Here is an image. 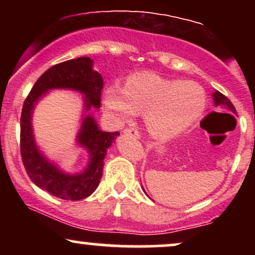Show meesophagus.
Here are the masks:
<instances>
[{
    "mask_svg": "<svg viewBox=\"0 0 255 255\" xmlns=\"http://www.w3.org/2000/svg\"><path fill=\"white\" fill-rule=\"evenodd\" d=\"M124 133L126 134V135H130L133 137H139V131H137L136 129H134V128H126V129L124 130Z\"/></svg>",
    "mask_w": 255,
    "mask_h": 255,
    "instance_id": "esophagus-1",
    "label": "esophagus"
}]
</instances>
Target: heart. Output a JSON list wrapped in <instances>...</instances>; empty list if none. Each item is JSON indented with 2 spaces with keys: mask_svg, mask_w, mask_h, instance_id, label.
Listing matches in <instances>:
<instances>
[{
  "mask_svg": "<svg viewBox=\"0 0 255 255\" xmlns=\"http://www.w3.org/2000/svg\"><path fill=\"white\" fill-rule=\"evenodd\" d=\"M206 93L193 81L169 80L153 73H141L103 92V104L118 121L144 113L145 125L153 136L166 139L182 133L206 108Z\"/></svg>",
  "mask_w": 255,
  "mask_h": 255,
  "instance_id": "b5f03b06",
  "label": "heart"
}]
</instances>
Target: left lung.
<instances>
[{
  "label": "left lung",
  "instance_id": "obj_1",
  "mask_svg": "<svg viewBox=\"0 0 255 255\" xmlns=\"http://www.w3.org/2000/svg\"><path fill=\"white\" fill-rule=\"evenodd\" d=\"M212 98H213V104H215V107H222L223 109L229 111V113L236 114L235 107H234L233 103H231L229 99L225 97L224 95H222L219 91H216L215 93H212ZM142 191H144V189H142Z\"/></svg>",
  "mask_w": 255,
  "mask_h": 255
}]
</instances>
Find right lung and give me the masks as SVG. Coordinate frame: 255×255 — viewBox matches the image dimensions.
<instances>
[{
    "mask_svg": "<svg viewBox=\"0 0 255 255\" xmlns=\"http://www.w3.org/2000/svg\"><path fill=\"white\" fill-rule=\"evenodd\" d=\"M103 78L93 69L90 57H79L58 63L44 72L25 99L20 120V150L26 172L32 182L64 200H81L97 189L103 175L108 148L120 135L104 131L89 111L101 108ZM72 89L84 96V114L77 143L89 153V163L83 172L69 174L47 159L39 150L33 134L31 115L35 104L49 90Z\"/></svg>",
    "mask_w": 255,
    "mask_h": 255,
    "instance_id": "1",
    "label": "right lung"
}]
</instances>
